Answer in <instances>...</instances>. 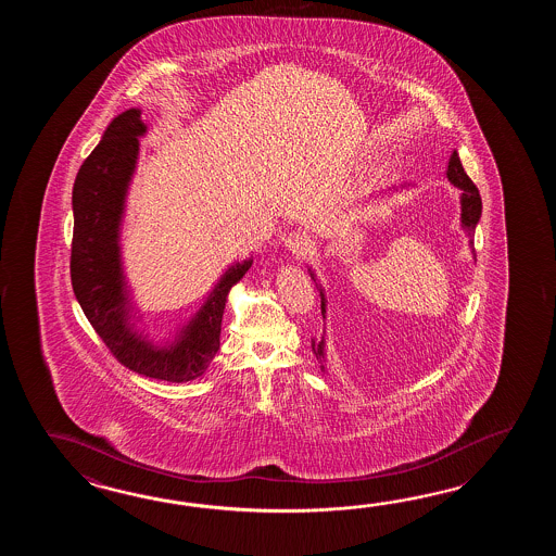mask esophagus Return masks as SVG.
Returning a JSON list of instances; mask_svg holds the SVG:
<instances>
[{
	"label": "esophagus",
	"instance_id": "esophagus-1",
	"mask_svg": "<svg viewBox=\"0 0 556 556\" xmlns=\"http://www.w3.org/2000/svg\"><path fill=\"white\" fill-rule=\"evenodd\" d=\"M283 244L295 254H307L312 250V238L307 237L306 232L292 230V232L283 235Z\"/></svg>",
	"mask_w": 556,
	"mask_h": 556
}]
</instances>
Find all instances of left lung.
Listing matches in <instances>:
<instances>
[{
	"label": "left lung",
	"mask_w": 556,
	"mask_h": 556,
	"mask_svg": "<svg viewBox=\"0 0 556 556\" xmlns=\"http://www.w3.org/2000/svg\"><path fill=\"white\" fill-rule=\"evenodd\" d=\"M447 178H450L455 187H459V189L463 190L462 223L463 226L467 228L469 237H471L472 247V232H475V226H477L479 218H481V208H483V206H481L479 189L475 187V182H472L471 178L467 177V173H465V168H463L462 159H459L457 151L451 153L450 166H447ZM319 294H321V292H319ZM321 312H326L324 294H321ZM312 350L316 352L318 357H321V355H324V342H312Z\"/></svg>",
	"instance_id": "8db88e82"
}]
</instances>
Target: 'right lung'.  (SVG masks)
<instances>
[{"label":"right lung","instance_id":"obj_1","mask_svg":"<svg viewBox=\"0 0 556 556\" xmlns=\"http://www.w3.org/2000/svg\"><path fill=\"white\" fill-rule=\"evenodd\" d=\"M144 130L139 109L121 113L77 173L73 185V292L121 366L144 378L182 383L202 376L220 350L226 298L249 273L252 261L232 266L223 276L201 312L180 331L177 345L159 350L130 330L118 258V225L139 153L137 137Z\"/></svg>","mask_w":556,"mask_h":556}]
</instances>
